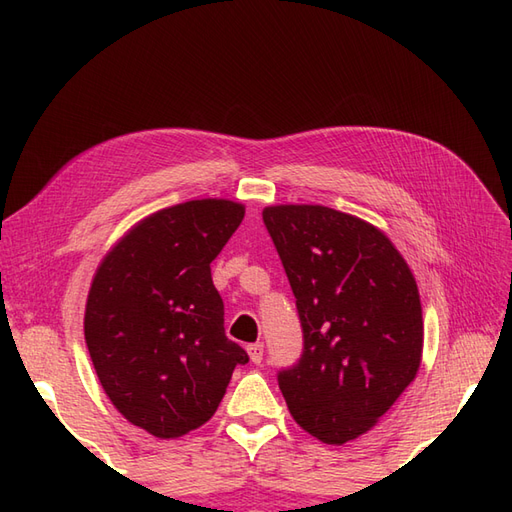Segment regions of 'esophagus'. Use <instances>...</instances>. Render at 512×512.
<instances>
[{
	"mask_svg": "<svg viewBox=\"0 0 512 512\" xmlns=\"http://www.w3.org/2000/svg\"><path fill=\"white\" fill-rule=\"evenodd\" d=\"M245 350H247V354H250V361H252V363H256V365L262 361V354H265V346H262L260 342L250 344V346H247Z\"/></svg>",
	"mask_w": 512,
	"mask_h": 512,
	"instance_id": "obj_1",
	"label": "esophagus"
}]
</instances>
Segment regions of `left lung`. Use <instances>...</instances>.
I'll use <instances>...</instances> for the list:
<instances>
[{"label":"left lung","mask_w":512,"mask_h":512,"mask_svg":"<svg viewBox=\"0 0 512 512\" xmlns=\"http://www.w3.org/2000/svg\"><path fill=\"white\" fill-rule=\"evenodd\" d=\"M262 220L303 327L301 359L277 382L307 433L346 444L380 421L421 367L416 280L393 241L356 215L273 205Z\"/></svg>","instance_id":"1"}]
</instances>
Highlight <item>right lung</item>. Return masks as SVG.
<instances>
[{"label": "right lung", "instance_id": "add662e5", "mask_svg": "<svg viewBox=\"0 0 512 512\" xmlns=\"http://www.w3.org/2000/svg\"><path fill=\"white\" fill-rule=\"evenodd\" d=\"M226 198L188 200L136 222L96 269L85 342L111 404L160 440L218 410L247 352L224 333L211 260L243 220Z\"/></svg>", "mask_w": 512, "mask_h": 512}]
</instances>
